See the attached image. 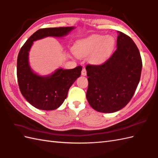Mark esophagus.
Instances as JSON below:
<instances>
[{
  "instance_id": "obj_1",
  "label": "esophagus",
  "mask_w": 158,
  "mask_h": 158,
  "mask_svg": "<svg viewBox=\"0 0 158 158\" xmlns=\"http://www.w3.org/2000/svg\"><path fill=\"white\" fill-rule=\"evenodd\" d=\"M81 75L83 76H85L87 75V71L85 69H83L82 71H81Z\"/></svg>"
}]
</instances>
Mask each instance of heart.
Masks as SVG:
<instances>
[{
  "label": "heart",
  "instance_id": "1",
  "mask_svg": "<svg viewBox=\"0 0 158 158\" xmlns=\"http://www.w3.org/2000/svg\"><path fill=\"white\" fill-rule=\"evenodd\" d=\"M115 44V38L112 35H95L77 41L72 50L77 57L83 58L89 56L91 62L99 64L110 57Z\"/></svg>",
  "mask_w": 158,
  "mask_h": 158
}]
</instances>
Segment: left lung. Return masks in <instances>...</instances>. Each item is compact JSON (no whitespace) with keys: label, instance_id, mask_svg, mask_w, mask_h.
Returning <instances> with one entry per match:
<instances>
[{"label":"left lung","instance_id":"obj_1","mask_svg":"<svg viewBox=\"0 0 158 158\" xmlns=\"http://www.w3.org/2000/svg\"><path fill=\"white\" fill-rule=\"evenodd\" d=\"M116 50L103 64L86 66L89 105L98 112L123 108L133 96L142 69L140 52L129 36L118 31Z\"/></svg>","mask_w":158,"mask_h":158}]
</instances>
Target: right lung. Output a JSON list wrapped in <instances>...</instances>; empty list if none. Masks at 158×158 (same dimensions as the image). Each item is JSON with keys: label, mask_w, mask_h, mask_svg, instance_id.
Masks as SVG:
<instances>
[{"label": "right lung", "mask_w": 158, "mask_h": 158, "mask_svg": "<svg viewBox=\"0 0 158 158\" xmlns=\"http://www.w3.org/2000/svg\"><path fill=\"white\" fill-rule=\"evenodd\" d=\"M74 27L40 29L21 47L17 57V75L19 89L23 97L35 108L43 110L58 108L67 98L69 88L79 77L81 66L73 69H58L52 75L40 76L29 64V52L33 42L44 38L62 37Z\"/></svg>", "instance_id": "obj_1"}]
</instances>
